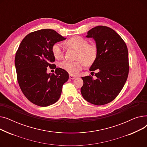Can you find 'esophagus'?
Masks as SVG:
<instances>
[{
	"label": "esophagus",
	"mask_w": 147,
	"mask_h": 147,
	"mask_svg": "<svg viewBox=\"0 0 147 147\" xmlns=\"http://www.w3.org/2000/svg\"><path fill=\"white\" fill-rule=\"evenodd\" d=\"M77 78V76H74V75H71V74H69V78L70 79H76Z\"/></svg>",
	"instance_id": "1"
}]
</instances>
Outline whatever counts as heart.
Returning a JSON list of instances; mask_svg holds the SVG:
<instances>
[{
	"label": "heart",
	"mask_w": 147,
	"mask_h": 147,
	"mask_svg": "<svg viewBox=\"0 0 147 147\" xmlns=\"http://www.w3.org/2000/svg\"><path fill=\"white\" fill-rule=\"evenodd\" d=\"M66 45L70 48L78 51L77 59L75 62L64 61L59 64L60 67L71 75L78 74L84 65H91L94 63L98 51L94 45L88 44L84 38L79 37H72L66 42ZM52 52L53 57L57 59H61L63 58V52L62 46L59 43H55L52 46Z\"/></svg>",
	"instance_id": "obj_1"
}]
</instances>
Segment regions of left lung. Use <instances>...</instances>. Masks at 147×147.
I'll return each instance as SVG.
<instances>
[{"label": "left lung", "mask_w": 147, "mask_h": 147, "mask_svg": "<svg viewBox=\"0 0 147 147\" xmlns=\"http://www.w3.org/2000/svg\"><path fill=\"white\" fill-rule=\"evenodd\" d=\"M86 37L94 38L98 51L89 70L98 72L95 74V80L89 76L82 77L81 94L92 104L104 105L117 97L127 80L129 69L127 46L114 30L105 26L92 28Z\"/></svg>", "instance_id": "1"}]
</instances>
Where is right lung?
I'll return each instance as SVG.
<instances>
[{
  "label": "right lung",
  "instance_id": "1",
  "mask_svg": "<svg viewBox=\"0 0 147 147\" xmlns=\"http://www.w3.org/2000/svg\"><path fill=\"white\" fill-rule=\"evenodd\" d=\"M66 38L55 30L42 29L27 34L21 42L15 58L17 80L25 96L33 104L47 107L59 99L68 73L57 68L55 74L47 73V67L55 64L52 46Z\"/></svg>",
  "mask_w": 147,
  "mask_h": 147
}]
</instances>
